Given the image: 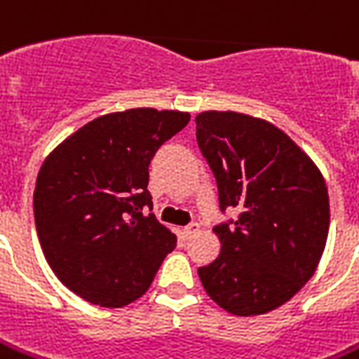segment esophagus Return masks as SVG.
<instances>
[{"instance_id": "1", "label": "esophagus", "mask_w": 359, "mask_h": 359, "mask_svg": "<svg viewBox=\"0 0 359 359\" xmlns=\"http://www.w3.org/2000/svg\"><path fill=\"white\" fill-rule=\"evenodd\" d=\"M198 231H200L198 222H190L189 226H184L182 233H184V238H192V236H194V233H198Z\"/></svg>"}]
</instances>
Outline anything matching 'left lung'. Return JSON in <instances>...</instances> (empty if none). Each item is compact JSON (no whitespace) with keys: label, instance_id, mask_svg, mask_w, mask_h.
I'll list each match as a JSON object with an SVG mask.
<instances>
[{"label":"left lung","instance_id":"8db88e82","mask_svg":"<svg viewBox=\"0 0 359 359\" xmlns=\"http://www.w3.org/2000/svg\"><path fill=\"white\" fill-rule=\"evenodd\" d=\"M196 141L218 182L220 255L198 269L224 311L255 316L291 301L323 257L330 204L323 172L285 131L238 111H202Z\"/></svg>","mask_w":359,"mask_h":359}]
</instances>
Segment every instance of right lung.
Here are the masks:
<instances>
[{
  "label": "right lung",
  "instance_id": "obj_1",
  "mask_svg": "<svg viewBox=\"0 0 359 359\" xmlns=\"http://www.w3.org/2000/svg\"><path fill=\"white\" fill-rule=\"evenodd\" d=\"M190 121L175 109L133 108L88 121L39 170L36 236L58 281L80 299L118 309L153 283L177 236L153 214L149 165Z\"/></svg>",
  "mask_w": 359,
  "mask_h": 359
}]
</instances>
